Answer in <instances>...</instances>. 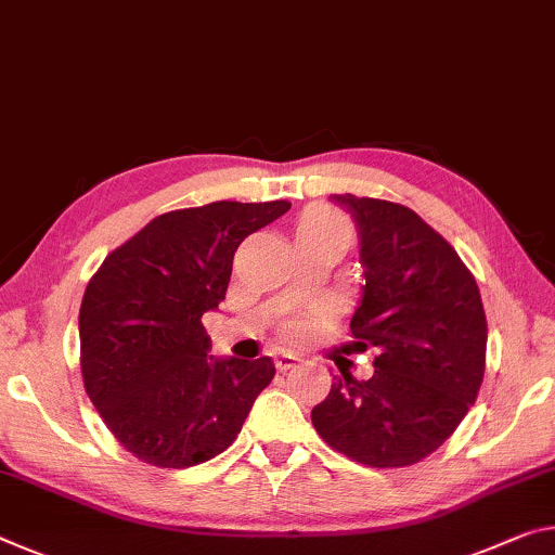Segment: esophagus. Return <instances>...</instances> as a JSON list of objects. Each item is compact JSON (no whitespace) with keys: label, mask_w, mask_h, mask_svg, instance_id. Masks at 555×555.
<instances>
[{"label":"esophagus","mask_w":555,"mask_h":555,"mask_svg":"<svg viewBox=\"0 0 555 555\" xmlns=\"http://www.w3.org/2000/svg\"><path fill=\"white\" fill-rule=\"evenodd\" d=\"M274 363L279 371H288V367H294L298 363V356L288 353V350H281V353L274 358Z\"/></svg>","instance_id":"1"}]
</instances>
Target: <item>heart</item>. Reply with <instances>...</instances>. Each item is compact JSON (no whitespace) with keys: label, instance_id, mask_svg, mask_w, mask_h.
<instances>
[{"label":"heart","instance_id":"obj_1","mask_svg":"<svg viewBox=\"0 0 555 555\" xmlns=\"http://www.w3.org/2000/svg\"><path fill=\"white\" fill-rule=\"evenodd\" d=\"M325 230H338V232H348L346 222L338 215H333L331 209H323V207H313L309 209L301 217V222H298V230L296 234H309V232H325Z\"/></svg>","mask_w":555,"mask_h":555}]
</instances>
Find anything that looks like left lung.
I'll list each match as a JSON object with an SVG mask.
<instances>
[{"mask_svg":"<svg viewBox=\"0 0 555 555\" xmlns=\"http://www.w3.org/2000/svg\"><path fill=\"white\" fill-rule=\"evenodd\" d=\"M353 215L365 267L350 321L358 350L377 348L371 380L333 375L315 433L348 460L410 467L439 450L477 400L487 365L479 286L454 246L398 202L336 195Z\"/></svg>","mask_w":555,"mask_h":555,"instance_id":"8db88e82","label":"left lung"}]
</instances>
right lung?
<instances>
[{
    "label": "right lung",
    "instance_id": "add662e5",
    "mask_svg": "<svg viewBox=\"0 0 555 555\" xmlns=\"http://www.w3.org/2000/svg\"><path fill=\"white\" fill-rule=\"evenodd\" d=\"M292 202H209L147 222L86 286L78 333L88 400L140 462L184 469L230 447L276 367L212 360L202 315L224 301L234 251Z\"/></svg>",
    "mask_w": 555,
    "mask_h": 555
}]
</instances>
